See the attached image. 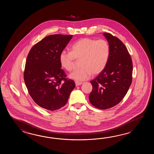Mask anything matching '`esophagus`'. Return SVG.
Listing matches in <instances>:
<instances>
[{"label": "esophagus", "mask_w": 154, "mask_h": 154, "mask_svg": "<svg viewBox=\"0 0 154 154\" xmlns=\"http://www.w3.org/2000/svg\"><path fill=\"white\" fill-rule=\"evenodd\" d=\"M82 82H75L76 86H79V85H82Z\"/></svg>", "instance_id": "1"}]
</instances>
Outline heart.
Wrapping results in <instances>:
<instances>
[{
    "label": "heart",
    "mask_w": 154,
    "mask_h": 154,
    "mask_svg": "<svg viewBox=\"0 0 154 154\" xmlns=\"http://www.w3.org/2000/svg\"><path fill=\"white\" fill-rule=\"evenodd\" d=\"M109 56L110 47L107 41L85 37L72 45L71 52L62 51L59 55V62L64 69L70 72L74 69L75 59L80 60L81 67L69 76L75 81L82 82L88 80L91 74L96 75L103 72Z\"/></svg>",
    "instance_id": "obj_1"
}]
</instances>
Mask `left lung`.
Masks as SVG:
<instances>
[{
	"label": "left lung",
	"mask_w": 154,
	"mask_h": 154,
	"mask_svg": "<svg viewBox=\"0 0 154 154\" xmlns=\"http://www.w3.org/2000/svg\"><path fill=\"white\" fill-rule=\"evenodd\" d=\"M103 35L110 47V56L105 69L91 81L90 103L106 109L118 104L127 94L132 82L133 63L128 49L120 39L109 33Z\"/></svg>",
	"instance_id": "1"
}]
</instances>
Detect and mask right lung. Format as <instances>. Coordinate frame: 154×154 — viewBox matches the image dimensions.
<instances>
[{"mask_svg":"<svg viewBox=\"0 0 154 154\" xmlns=\"http://www.w3.org/2000/svg\"><path fill=\"white\" fill-rule=\"evenodd\" d=\"M72 35L46 36L30 49L27 57L23 79L29 95L42 108L54 111L66 105L74 82L66 75L59 62L60 52Z\"/></svg>","mask_w":154,"mask_h":154,"instance_id":"add662e5","label":"right lung"}]
</instances>
